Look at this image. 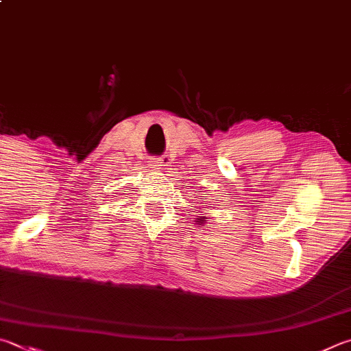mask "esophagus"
<instances>
[{
    "instance_id": "obj_1",
    "label": "esophagus",
    "mask_w": 351,
    "mask_h": 351,
    "mask_svg": "<svg viewBox=\"0 0 351 351\" xmlns=\"http://www.w3.org/2000/svg\"><path fill=\"white\" fill-rule=\"evenodd\" d=\"M150 167L152 169H156V170H159V169H162V159L161 158H152V161H150Z\"/></svg>"
}]
</instances>
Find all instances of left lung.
I'll return each instance as SVG.
<instances>
[{"label": "left lung", "mask_w": 351, "mask_h": 351, "mask_svg": "<svg viewBox=\"0 0 351 351\" xmlns=\"http://www.w3.org/2000/svg\"><path fill=\"white\" fill-rule=\"evenodd\" d=\"M204 219H206L204 216H199V221H197V224H199V222H202V224H204Z\"/></svg>", "instance_id": "1"}]
</instances>
